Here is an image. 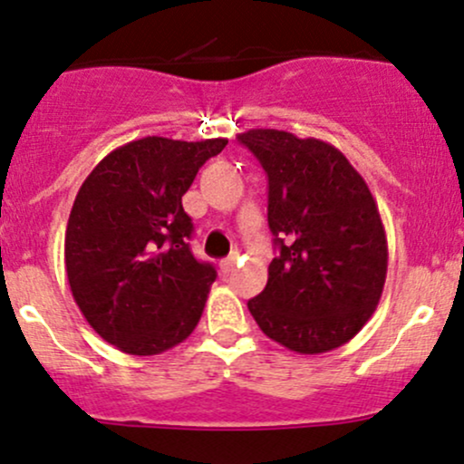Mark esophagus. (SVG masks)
Here are the masks:
<instances>
[{
    "label": "esophagus",
    "instance_id": "esophagus-1",
    "mask_svg": "<svg viewBox=\"0 0 464 464\" xmlns=\"http://www.w3.org/2000/svg\"><path fill=\"white\" fill-rule=\"evenodd\" d=\"M236 265H237V256H228L227 260L219 262V271H222V273H231L233 269H236Z\"/></svg>",
    "mask_w": 464,
    "mask_h": 464
}]
</instances>
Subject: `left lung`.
<instances>
[{"mask_svg": "<svg viewBox=\"0 0 464 464\" xmlns=\"http://www.w3.org/2000/svg\"><path fill=\"white\" fill-rule=\"evenodd\" d=\"M269 178L277 256L248 300L257 326L289 351L326 353L372 318L387 280V236L362 175L334 144L276 129L237 135Z\"/></svg>", "mask_w": 464, "mask_h": 464, "instance_id": "8db88e82", "label": "left lung"}]
</instances>
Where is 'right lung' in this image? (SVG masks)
<instances>
[{
	"label": "right lung",
	"mask_w": 464,
	"mask_h": 464,
	"mask_svg": "<svg viewBox=\"0 0 464 464\" xmlns=\"http://www.w3.org/2000/svg\"><path fill=\"white\" fill-rule=\"evenodd\" d=\"M227 142L133 140L77 191L64 237L68 285L95 334L124 353L173 349L202 318L216 269L188 248L182 195Z\"/></svg>",
	"instance_id": "right-lung-1"
}]
</instances>
